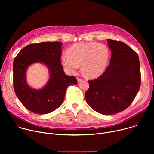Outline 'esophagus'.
<instances>
[{
	"label": "esophagus",
	"instance_id": "esophagus-1",
	"mask_svg": "<svg viewBox=\"0 0 154 154\" xmlns=\"http://www.w3.org/2000/svg\"><path fill=\"white\" fill-rule=\"evenodd\" d=\"M82 80H83L82 79H81V78H77V82H82Z\"/></svg>",
	"mask_w": 154,
	"mask_h": 154
}]
</instances>
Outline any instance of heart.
Returning <instances> with one entry per match:
<instances>
[{
  "label": "heart",
  "instance_id": "heart-1",
  "mask_svg": "<svg viewBox=\"0 0 154 154\" xmlns=\"http://www.w3.org/2000/svg\"><path fill=\"white\" fill-rule=\"evenodd\" d=\"M63 55L61 63L68 73L75 74L82 64L84 74L89 78H96L103 74L109 58V51L103 44L96 42L76 43Z\"/></svg>",
  "mask_w": 154,
  "mask_h": 154
}]
</instances>
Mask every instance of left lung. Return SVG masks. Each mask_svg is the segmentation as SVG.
I'll return each mask as SVG.
<instances>
[{
  "mask_svg": "<svg viewBox=\"0 0 154 154\" xmlns=\"http://www.w3.org/2000/svg\"><path fill=\"white\" fill-rule=\"evenodd\" d=\"M112 51L109 65L96 79L88 80L86 100L102 115L121 112L134 101L141 85L139 57L125 43L107 39Z\"/></svg>",
  "mask_w": 154,
  "mask_h": 154,
  "instance_id": "8db88e82",
  "label": "left lung"
}]
</instances>
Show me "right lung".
Masks as SVG:
<instances>
[{"label": "right lung", "mask_w": 154, "mask_h": 154, "mask_svg": "<svg viewBox=\"0 0 154 154\" xmlns=\"http://www.w3.org/2000/svg\"><path fill=\"white\" fill-rule=\"evenodd\" d=\"M61 42L34 43L22 49L13 61V87L20 102L30 112L45 115L57 109L63 103L68 86L77 83L75 76L65 74L61 64ZM45 63L50 70L48 83L41 90L32 89L25 82V72L31 63Z\"/></svg>", "instance_id": "right-lung-1"}]
</instances>
